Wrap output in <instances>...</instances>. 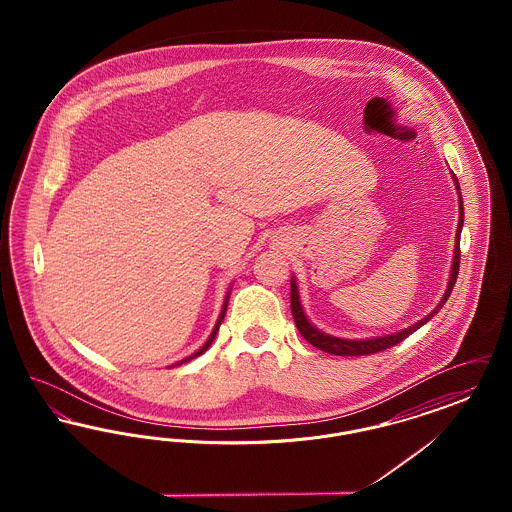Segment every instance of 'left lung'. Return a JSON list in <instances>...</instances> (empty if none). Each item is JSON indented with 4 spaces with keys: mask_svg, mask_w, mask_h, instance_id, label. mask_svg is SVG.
Instances as JSON below:
<instances>
[{
    "mask_svg": "<svg viewBox=\"0 0 512 512\" xmlns=\"http://www.w3.org/2000/svg\"><path fill=\"white\" fill-rule=\"evenodd\" d=\"M451 174H453V172H451ZM453 182H455V190H457V195H459V226H457V236H455V251H453L451 270H449L447 290L443 293L438 307H436L430 315H426L422 320L414 322L409 328H403V330H399V332L386 334V336H376V338H366V340H347V338H338V336H332V334H326V332L318 330L317 326L309 320V317H307L305 311H303V305H301L297 280H295V276H292L293 320H295L297 330L301 332V336H303L305 340L309 341L311 345H315L320 351H326V353H332V355H340V357L370 355V353H378V351H384V349H388V347L397 345L399 341H403L407 336H411L418 328H422L430 318L438 315L439 309L445 305V301L449 299V295L453 292V286H455L457 274H459V263H461V230H463L464 222L463 195H461V186H459V180H457L455 174H453Z\"/></svg>",
    "mask_w": 512,
    "mask_h": 512,
    "instance_id": "obj_1",
    "label": "left lung"
}]
</instances>
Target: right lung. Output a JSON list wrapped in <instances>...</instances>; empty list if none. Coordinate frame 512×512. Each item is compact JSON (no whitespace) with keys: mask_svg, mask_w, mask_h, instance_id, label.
Listing matches in <instances>:
<instances>
[{"mask_svg":"<svg viewBox=\"0 0 512 512\" xmlns=\"http://www.w3.org/2000/svg\"><path fill=\"white\" fill-rule=\"evenodd\" d=\"M232 290V288H230ZM230 290H228V293H226V297H224V305H222V311H220L219 318H217V324H215V328H213V332H211V336L207 338V341L195 351V353H192L190 357H186V359H182L180 363H176V365L172 366H178L182 365V363H190L192 359H195V357H199V355H203L209 347H211V343H213V340H215V336H217V332H219L220 324H222V320H224V315H226V307H228V299H230Z\"/></svg>","mask_w":512,"mask_h":512,"instance_id":"right-lung-1","label":"right lung"}]
</instances>
